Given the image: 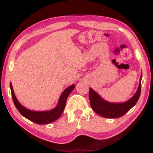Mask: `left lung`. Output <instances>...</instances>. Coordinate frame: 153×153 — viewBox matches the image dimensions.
Wrapping results in <instances>:
<instances>
[{"label": "left lung", "instance_id": "1", "mask_svg": "<svg viewBox=\"0 0 153 153\" xmlns=\"http://www.w3.org/2000/svg\"><path fill=\"white\" fill-rule=\"evenodd\" d=\"M141 75L139 85L133 97L124 103H110L101 98L91 88L89 90L90 102L93 110L100 116L105 118H118L124 115L137 103L141 94Z\"/></svg>", "mask_w": 153, "mask_h": 153}]
</instances>
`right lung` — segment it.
<instances>
[{"mask_svg": "<svg viewBox=\"0 0 153 153\" xmlns=\"http://www.w3.org/2000/svg\"><path fill=\"white\" fill-rule=\"evenodd\" d=\"M74 88L75 85L73 84L64 90L61 95L58 104L54 109L48 110V111L38 112L28 110L19 103L14 94L12 83H10V89L11 92H12V99L17 110L24 117L33 121L35 123H37V124H47V123L53 122V121H56L57 119H59L61 114L63 113L64 108L65 107L66 100H67L68 97L69 96V94L74 90Z\"/></svg>", "mask_w": 153, "mask_h": 153, "instance_id": "1", "label": "right lung"}]
</instances>
